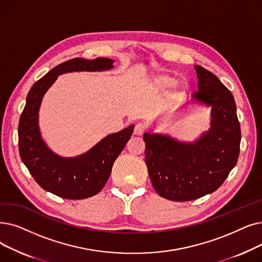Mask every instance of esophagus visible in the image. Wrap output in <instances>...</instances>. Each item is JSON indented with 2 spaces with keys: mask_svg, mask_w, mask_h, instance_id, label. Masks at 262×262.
I'll list each match as a JSON object with an SVG mask.
<instances>
[{
  "mask_svg": "<svg viewBox=\"0 0 262 262\" xmlns=\"http://www.w3.org/2000/svg\"><path fill=\"white\" fill-rule=\"evenodd\" d=\"M145 126L143 124H141V123H139V124H137L135 126V129H134V134L135 135H137V136H141V135H143V133L145 132Z\"/></svg>",
  "mask_w": 262,
  "mask_h": 262,
  "instance_id": "34e87169",
  "label": "esophagus"
}]
</instances>
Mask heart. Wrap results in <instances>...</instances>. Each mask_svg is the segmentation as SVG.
Wrapping results in <instances>:
<instances>
[{
    "label": "heart",
    "instance_id": "obj_1",
    "mask_svg": "<svg viewBox=\"0 0 262 262\" xmlns=\"http://www.w3.org/2000/svg\"><path fill=\"white\" fill-rule=\"evenodd\" d=\"M176 78L169 74H158L155 75L152 78L151 81V86L153 90H155L156 92H164V91L168 90L169 88H171L176 84ZM179 95L178 91L172 94L173 97H177Z\"/></svg>",
    "mask_w": 262,
    "mask_h": 262
}]
</instances>
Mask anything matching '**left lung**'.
<instances>
[{
	"mask_svg": "<svg viewBox=\"0 0 262 262\" xmlns=\"http://www.w3.org/2000/svg\"><path fill=\"white\" fill-rule=\"evenodd\" d=\"M196 101L212 107L211 128L195 142L169 136L143 135L145 164L157 194L171 201H189L215 191L228 177L240 154L241 127L232 93L220 79L195 66Z\"/></svg>",
	"mask_w": 262,
	"mask_h": 262,
	"instance_id": "left-lung-1",
	"label": "left lung"
}]
</instances>
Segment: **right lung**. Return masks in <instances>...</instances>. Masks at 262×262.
<instances>
[{
  "mask_svg": "<svg viewBox=\"0 0 262 262\" xmlns=\"http://www.w3.org/2000/svg\"><path fill=\"white\" fill-rule=\"evenodd\" d=\"M113 60L75 58L59 64L33 84L27 96L18 126V144L22 162L38 185L65 199H85L103 189L113 163L126 145L134 125L108 135L86 153L74 158L54 154L40 137L38 110L43 94L59 75L71 72H100L113 67Z\"/></svg>",
  "mask_w": 262,
  "mask_h": 262,
  "instance_id": "obj_1",
  "label": "right lung"
}]
</instances>
